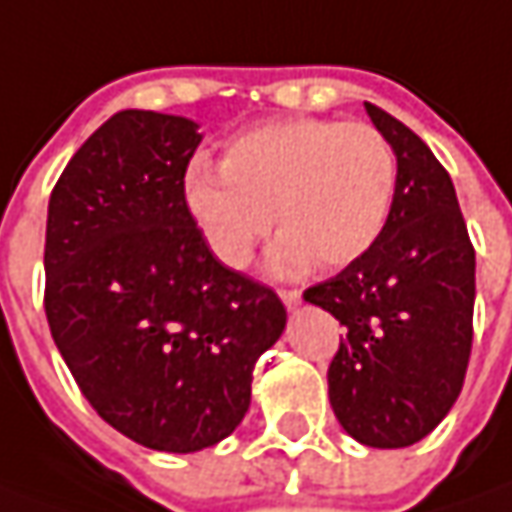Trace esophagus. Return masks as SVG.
<instances>
[{
	"instance_id": "1",
	"label": "esophagus",
	"mask_w": 512,
	"mask_h": 512,
	"mask_svg": "<svg viewBox=\"0 0 512 512\" xmlns=\"http://www.w3.org/2000/svg\"><path fill=\"white\" fill-rule=\"evenodd\" d=\"M280 300H283L285 308L291 311V308H297V305H300L302 294L297 291V288H283V291H280Z\"/></svg>"
}]
</instances>
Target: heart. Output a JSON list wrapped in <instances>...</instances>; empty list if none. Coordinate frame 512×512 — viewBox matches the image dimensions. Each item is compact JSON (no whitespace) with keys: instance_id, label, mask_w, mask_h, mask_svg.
I'll use <instances>...</instances> for the list:
<instances>
[{"instance_id":"b5f03b06","label":"heart","mask_w":512,"mask_h":512,"mask_svg":"<svg viewBox=\"0 0 512 512\" xmlns=\"http://www.w3.org/2000/svg\"><path fill=\"white\" fill-rule=\"evenodd\" d=\"M221 173L193 168L184 207L212 255L243 269L271 232L285 229L271 263L342 269L367 255L387 227L398 165L387 137L367 123L274 120L229 139Z\"/></svg>"}]
</instances>
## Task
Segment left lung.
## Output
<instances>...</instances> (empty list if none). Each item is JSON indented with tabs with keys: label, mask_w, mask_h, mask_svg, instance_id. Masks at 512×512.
I'll return each instance as SVG.
<instances>
[{
	"label": "left lung",
	"mask_w": 512,
	"mask_h": 512,
	"mask_svg": "<svg viewBox=\"0 0 512 512\" xmlns=\"http://www.w3.org/2000/svg\"><path fill=\"white\" fill-rule=\"evenodd\" d=\"M364 109L398 159L389 221L367 255L302 297L347 330L328 367L342 429L361 446L406 448L460 398L476 257L451 176L429 145L384 109Z\"/></svg>",
	"instance_id": "1"
}]
</instances>
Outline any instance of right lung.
Returning a JSON list of instances; mask_svg holds the SVG:
<instances>
[{
	"label": "right lung",
	"mask_w": 512,
	"mask_h": 512,
	"mask_svg": "<svg viewBox=\"0 0 512 512\" xmlns=\"http://www.w3.org/2000/svg\"><path fill=\"white\" fill-rule=\"evenodd\" d=\"M198 123L117 111L50 196L44 311L86 401L139 446L210 448L238 429L285 308L227 269L184 207Z\"/></svg>",
	"instance_id": "1"
}]
</instances>
